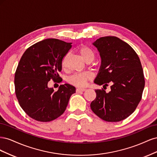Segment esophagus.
<instances>
[{
  "label": "esophagus",
  "instance_id": "1",
  "mask_svg": "<svg viewBox=\"0 0 157 157\" xmlns=\"http://www.w3.org/2000/svg\"><path fill=\"white\" fill-rule=\"evenodd\" d=\"M86 88H77V90H76V92H84L85 90H86Z\"/></svg>",
  "mask_w": 157,
  "mask_h": 157
}]
</instances>
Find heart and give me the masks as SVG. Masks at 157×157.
<instances>
[{"instance_id":"obj_1","label":"heart","mask_w":157,"mask_h":157,"mask_svg":"<svg viewBox=\"0 0 157 157\" xmlns=\"http://www.w3.org/2000/svg\"><path fill=\"white\" fill-rule=\"evenodd\" d=\"M78 52L82 57V58L84 61L87 63H90L95 58V54L94 52L87 46H80L78 48ZM67 55H66L63 59V65H65L66 59L67 58ZM92 78V75L88 73H75L68 78V81L69 83L72 84L75 86H79V87H83L86 85V82L88 80H91Z\"/></svg>"}]
</instances>
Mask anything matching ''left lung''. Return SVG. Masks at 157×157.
<instances>
[{
    "label": "left lung",
    "instance_id": "left-lung-1",
    "mask_svg": "<svg viewBox=\"0 0 157 157\" xmlns=\"http://www.w3.org/2000/svg\"><path fill=\"white\" fill-rule=\"evenodd\" d=\"M92 44L101 63L94 83L103 86L111 82V91L96 90L90 104L92 111L102 120L119 122L134 113L141 101L145 86L143 68L132 47L116 36H103Z\"/></svg>",
    "mask_w": 157,
    "mask_h": 157
}]
</instances>
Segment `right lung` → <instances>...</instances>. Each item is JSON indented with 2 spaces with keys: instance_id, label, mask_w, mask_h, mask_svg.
I'll return each instance as SVG.
<instances>
[{
  "instance_id": "right-lung-1",
  "label": "right lung",
  "mask_w": 157,
  "mask_h": 157,
  "mask_svg": "<svg viewBox=\"0 0 157 157\" xmlns=\"http://www.w3.org/2000/svg\"><path fill=\"white\" fill-rule=\"evenodd\" d=\"M71 44L48 39L28 48L18 63L14 77L15 92L20 105L28 116L37 121L50 122L65 111L75 88L60 85L58 91L49 88L51 79L60 82L58 73Z\"/></svg>"
}]
</instances>
